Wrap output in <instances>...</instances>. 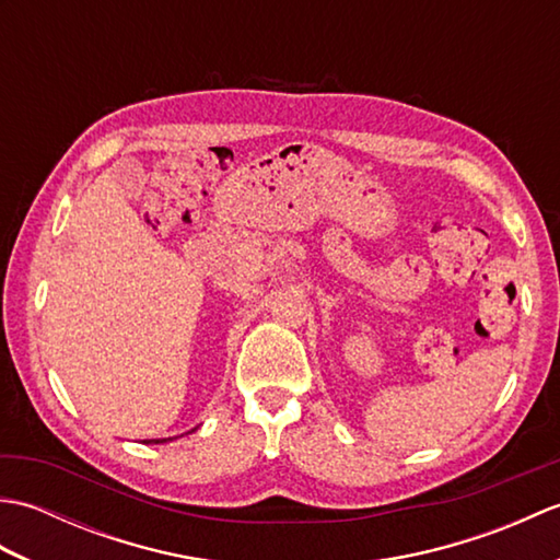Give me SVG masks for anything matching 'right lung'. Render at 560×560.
<instances>
[{
  "label": "right lung",
  "instance_id": "obj_1",
  "mask_svg": "<svg viewBox=\"0 0 560 560\" xmlns=\"http://www.w3.org/2000/svg\"><path fill=\"white\" fill-rule=\"evenodd\" d=\"M147 443H165V440H147Z\"/></svg>",
  "mask_w": 560,
  "mask_h": 560
}]
</instances>
